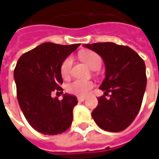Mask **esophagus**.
<instances>
[{
	"label": "esophagus",
	"mask_w": 159,
	"mask_h": 159,
	"mask_svg": "<svg viewBox=\"0 0 159 159\" xmlns=\"http://www.w3.org/2000/svg\"><path fill=\"white\" fill-rule=\"evenodd\" d=\"M77 100H78V102H84L85 101V97H77Z\"/></svg>",
	"instance_id": "esophagus-1"
}]
</instances>
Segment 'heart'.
I'll list each match as a JSON object with an SVG mask.
<instances>
[{"mask_svg":"<svg viewBox=\"0 0 159 159\" xmlns=\"http://www.w3.org/2000/svg\"><path fill=\"white\" fill-rule=\"evenodd\" d=\"M81 57L83 62L88 66L94 70H97L102 66V58L97 53L92 51H85L82 53ZM71 57H67L63 62L61 65V75L64 78H68L70 75V70L72 67ZM94 87V83L90 81H83V80H74L73 82L70 83L66 86V90L70 94L79 95H86Z\"/></svg>","mask_w":159,"mask_h":159,"instance_id":"1","label":"heart"}]
</instances>
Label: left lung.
I'll use <instances>...</instances> for the list:
<instances>
[{
    "instance_id": "left-lung-1",
    "label": "left lung",
    "mask_w": 159,
    "mask_h": 159,
    "mask_svg": "<svg viewBox=\"0 0 159 159\" xmlns=\"http://www.w3.org/2000/svg\"><path fill=\"white\" fill-rule=\"evenodd\" d=\"M84 47L102 57L105 78L100 86L104 95L92 117L99 127L107 132H120L134 121L141 107L146 87L144 60L128 46L112 42L86 44ZM111 93L110 98L105 95Z\"/></svg>"
}]
</instances>
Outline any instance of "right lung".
<instances>
[{
	"mask_svg": "<svg viewBox=\"0 0 159 159\" xmlns=\"http://www.w3.org/2000/svg\"><path fill=\"white\" fill-rule=\"evenodd\" d=\"M79 45L46 42L23 54L18 60L14 77L19 105L30 126L39 133L56 135L71 125L76 97L65 93L63 99L58 100L52 98V94L63 91L61 65Z\"/></svg>",
	"mask_w": 159,
	"mask_h": 159,
	"instance_id": "right-lung-1",
	"label": "right lung"
}]
</instances>
